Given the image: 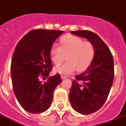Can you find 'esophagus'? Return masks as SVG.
Returning a JSON list of instances; mask_svg holds the SVG:
<instances>
[{
	"label": "esophagus",
	"instance_id": "1",
	"mask_svg": "<svg viewBox=\"0 0 126 126\" xmlns=\"http://www.w3.org/2000/svg\"><path fill=\"white\" fill-rule=\"evenodd\" d=\"M61 79H66V77L64 76H61Z\"/></svg>",
	"mask_w": 126,
	"mask_h": 126
}]
</instances>
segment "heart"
Here are the masks:
<instances>
[{
	"mask_svg": "<svg viewBox=\"0 0 126 126\" xmlns=\"http://www.w3.org/2000/svg\"><path fill=\"white\" fill-rule=\"evenodd\" d=\"M61 46L54 44L50 50V58L55 65L63 62L66 56L67 62L54 68L56 73L64 76L86 69L92 61L95 54V48L92 43L73 35L65 36L61 39Z\"/></svg>",
	"mask_w": 126,
	"mask_h": 126,
	"instance_id": "b5f03b06",
	"label": "heart"
}]
</instances>
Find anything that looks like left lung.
<instances>
[{"label":"left lung","instance_id":"obj_1","mask_svg":"<svg viewBox=\"0 0 126 126\" xmlns=\"http://www.w3.org/2000/svg\"><path fill=\"white\" fill-rule=\"evenodd\" d=\"M70 33L87 39L95 48L90 65L75 77L69 93L73 109L82 115H89L99 110L107 99L113 82V58L107 45L95 33L86 30Z\"/></svg>","mask_w":126,"mask_h":126}]
</instances>
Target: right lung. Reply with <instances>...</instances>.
I'll use <instances>...</instances> for the list:
<instances>
[{
	"label": "right lung",
	"mask_w": 126,
	"mask_h": 126,
	"mask_svg": "<svg viewBox=\"0 0 126 126\" xmlns=\"http://www.w3.org/2000/svg\"><path fill=\"white\" fill-rule=\"evenodd\" d=\"M63 31L35 29L24 36L16 46L11 64L13 88L25 111L40 113L51 105L55 88L62 81L59 74L48 76L52 70L50 50ZM48 77L43 83L41 77Z\"/></svg>",
	"instance_id": "add662e5"
}]
</instances>
